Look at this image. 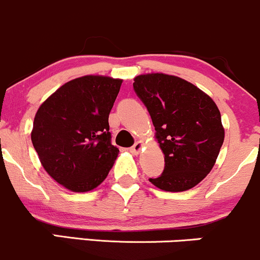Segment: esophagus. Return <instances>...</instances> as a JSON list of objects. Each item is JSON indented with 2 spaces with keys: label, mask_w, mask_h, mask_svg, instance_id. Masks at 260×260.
<instances>
[{
  "label": "esophagus",
  "mask_w": 260,
  "mask_h": 260,
  "mask_svg": "<svg viewBox=\"0 0 260 260\" xmlns=\"http://www.w3.org/2000/svg\"><path fill=\"white\" fill-rule=\"evenodd\" d=\"M144 146H145L144 141H138L135 145L133 146V147L129 148V151L133 154H139L140 152H141V150H142V147H144Z\"/></svg>",
  "instance_id": "esophagus-1"
}]
</instances>
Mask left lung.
<instances>
[{
	"mask_svg": "<svg viewBox=\"0 0 260 260\" xmlns=\"http://www.w3.org/2000/svg\"><path fill=\"white\" fill-rule=\"evenodd\" d=\"M134 81L165 153L163 173L148 180L166 191L194 188L210 173L223 144L224 129L216 103L177 76L146 74Z\"/></svg>",
	"mask_w": 260,
	"mask_h": 260,
	"instance_id": "obj_1",
	"label": "left lung"
}]
</instances>
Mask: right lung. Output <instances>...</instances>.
<instances>
[{"label": "right lung", "mask_w": 260, "mask_h": 260, "mask_svg": "<svg viewBox=\"0 0 260 260\" xmlns=\"http://www.w3.org/2000/svg\"><path fill=\"white\" fill-rule=\"evenodd\" d=\"M122 80L88 75L56 89L38 109L31 142L52 179L75 193L103 183L119 150L110 142L109 113Z\"/></svg>", "instance_id": "add662e5"}]
</instances>
